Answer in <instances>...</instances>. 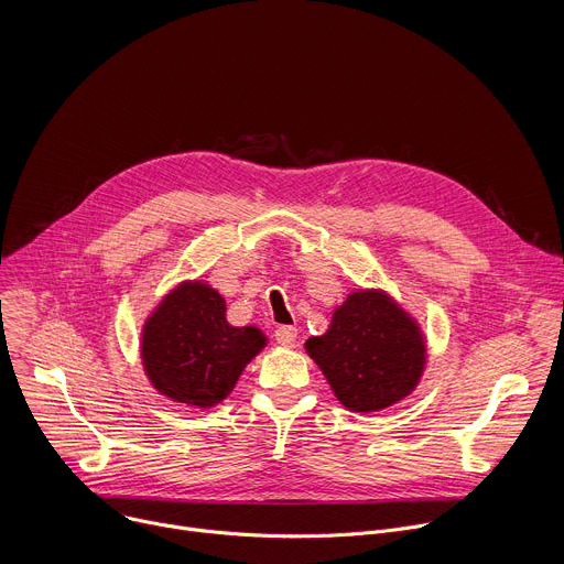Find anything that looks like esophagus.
Wrapping results in <instances>:
<instances>
[{"label": "esophagus", "instance_id": "obj_1", "mask_svg": "<svg viewBox=\"0 0 564 564\" xmlns=\"http://www.w3.org/2000/svg\"><path fill=\"white\" fill-rule=\"evenodd\" d=\"M274 337H276V341H279L281 346H288V348H292V346L296 344L299 330H296L294 326H279V328H276V333H274Z\"/></svg>", "mask_w": 564, "mask_h": 564}]
</instances>
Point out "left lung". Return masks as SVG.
Returning a JSON list of instances; mask_svg holds the SVG:
<instances>
[{
  "mask_svg": "<svg viewBox=\"0 0 564 564\" xmlns=\"http://www.w3.org/2000/svg\"><path fill=\"white\" fill-rule=\"evenodd\" d=\"M305 350L355 413L397 404L415 390L426 364L417 324L379 290L352 292L333 314L328 333L307 339Z\"/></svg>",
  "mask_w": 564,
  "mask_h": 564,
  "instance_id": "left-lung-1",
  "label": "left lung"
}]
</instances>
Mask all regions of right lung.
<instances>
[{
    "label": "right lung",
    "instance_id": "1",
    "mask_svg": "<svg viewBox=\"0 0 564 564\" xmlns=\"http://www.w3.org/2000/svg\"><path fill=\"white\" fill-rule=\"evenodd\" d=\"M263 346L265 335L259 328L229 326L225 299L194 281L172 290L147 318L142 366L158 392L209 409L231 392Z\"/></svg>",
    "mask_w": 564,
    "mask_h": 564
}]
</instances>
